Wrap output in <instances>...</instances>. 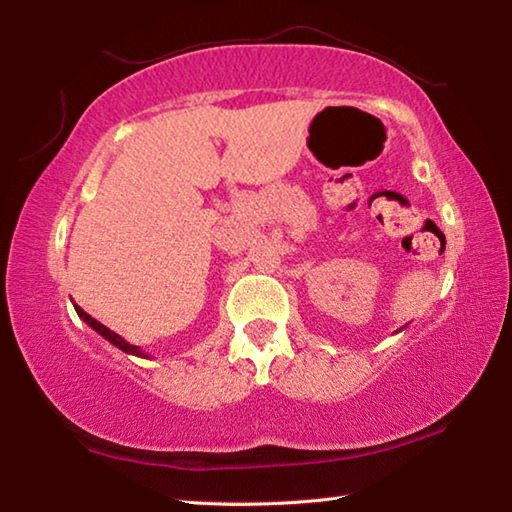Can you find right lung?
Returning <instances> with one entry per match:
<instances>
[{
    "label": "right lung",
    "instance_id": "1",
    "mask_svg": "<svg viewBox=\"0 0 512 512\" xmlns=\"http://www.w3.org/2000/svg\"><path fill=\"white\" fill-rule=\"evenodd\" d=\"M75 312H77V316H80V318H82V321H84L86 325H89V327H93V330H95V332H98L100 336H104V339H106V341H109L111 345H115V347H118V350H122V352H127V354H131V356H140V359H151V356H149L147 352H142L138 345H131L129 341H124L120 334H115L113 330H109V327H106V325H102L100 321H95V318H93L91 314H86V312L82 310V307H80V305H75Z\"/></svg>",
    "mask_w": 512,
    "mask_h": 512
}]
</instances>
